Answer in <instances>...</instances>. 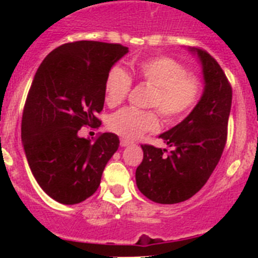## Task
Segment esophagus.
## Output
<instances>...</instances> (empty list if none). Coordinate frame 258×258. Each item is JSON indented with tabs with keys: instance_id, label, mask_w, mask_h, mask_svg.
Instances as JSON below:
<instances>
[{
	"instance_id": "1",
	"label": "esophagus",
	"mask_w": 258,
	"mask_h": 258,
	"mask_svg": "<svg viewBox=\"0 0 258 258\" xmlns=\"http://www.w3.org/2000/svg\"><path fill=\"white\" fill-rule=\"evenodd\" d=\"M131 145H133V142H132V141H129V140H121V141H120V146H121V147H126V146H131Z\"/></svg>"
}]
</instances>
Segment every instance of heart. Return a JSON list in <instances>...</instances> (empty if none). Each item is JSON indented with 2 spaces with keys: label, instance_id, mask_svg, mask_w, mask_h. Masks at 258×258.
Segmentation results:
<instances>
[{
  "label": "heart",
  "instance_id": "obj_1",
  "mask_svg": "<svg viewBox=\"0 0 258 258\" xmlns=\"http://www.w3.org/2000/svg\"><path fill=\"white\" fill-rule=\"evenodd\" d=\"M152 86L149 106L160 111L169 124L181 121L198 104L202 95V80L187 72L178 60L170 56L159 55L146 58L132 67L131 74L122 68L113 67L104 83V101L109 107L118 106L127 97L132 79ZM156 111H141L126 107L113 113L108 126L113 133L124 138H138L146 132L159 129Z\"/></svg>",
  "mask_w": 258,
  "mask_h": 258
}]
</instances>
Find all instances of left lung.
Segmentation results:
<instances>
[{
    "label": "left lung",
    "instance_id": "obj_1",
    "mask_svg": "<svg viewBox=\"0 0 258 258\" xmlns=\"http://www.w3.org/2000/svg\"><path fill=\"white\" fill-rule=\"evenodd\" d=\"M200 59L204 92L183 121L160 134L172 151L142 145L143 160L136 182L146 198L175 204L194 197L207 183L227 140L232 90L217 60L206 50L192 47Z\"/></svg>",
    "mask_w": 258,
    "mask_h": 258
}]
</instances>
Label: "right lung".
Segmentation results:
<instances>
[{
  "mask_svg": "<svg viewBox=\"0 0 258 258\" xmlns=\"http://www.w3.org/2000/svg\"><path fill=\"white\" fill-rule=\"evenodd\" d=\"M127 52L120 44L68 42L42 60L32 81L22 118V142L32 174L51 199L77 204L97 191L104 166L118 149V137L94 142L80 138L85 125H101L104 83Z\"/></svg>",
  "mask_w": 258,
  "mask_h": 258,
  "instance_id": "1",
  "label": "right lung"
}]
</instances>
